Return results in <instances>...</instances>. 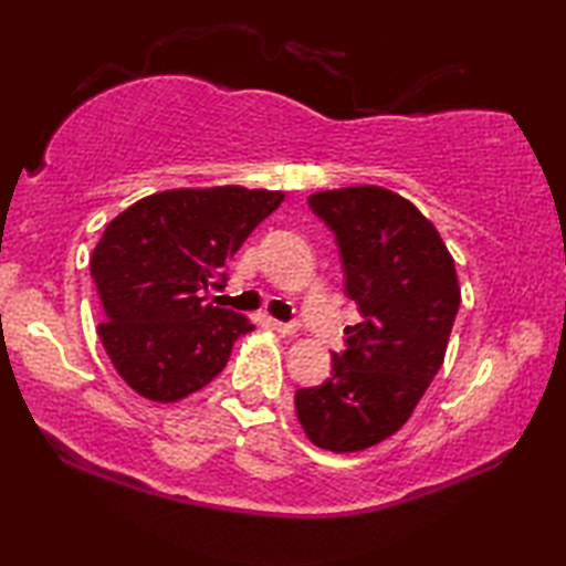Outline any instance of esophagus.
<instances>
[{"instance_id": "esophagus-1", "label": "esophagus", "mask_w": 566, "mask_h": 566, "mask_svg": "<svg viewBox=\"0 0 566 566\" xmlns=\"http://www.w3.org/2000/svg\"><path fill=\"white\" fill-rule=\"evenodd\" d=\"M272 327H274L276 332H280V334H296V324H294V322H280V319H274Z\"/></svg>"}]
</instances>
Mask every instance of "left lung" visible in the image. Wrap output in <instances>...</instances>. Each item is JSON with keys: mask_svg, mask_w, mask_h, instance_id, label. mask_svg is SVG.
<instances>
[{"mask_svg": "<svg viewBox=\"0 0 566 566\" xmlns=\"http://www.w3.org/2000/svg\"><path fill=\"white\" fill-rule=\"evenodd\" d=\"M306 202L334 234L361 319L344 329L329 379L296 389L294 407L314 444L359 452L405 424L442 367L459 310L454 260L434 224L389 189L317 191Z\"/></svg>", "mask_w": 566, "mask_h": 566, "instance_id": "obj_1", "label": "left lung"}]
</instances>
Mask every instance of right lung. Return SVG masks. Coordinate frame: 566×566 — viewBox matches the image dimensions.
<instances>
[{"instance_id":"obj_1","label":"right lung","mask_w":566,"mask_h":566,"mask_svg":"<svg viewBox=\"0 0 566 566\" xmlns=\"http://www.w3.org/2000/svg\"><path fill=\"white\" fill-rule=\"evenodd\" d=\"M282 191L171 189L139 199L104 229L90 272L102 304L99 339L119 377L151 401H177L227 367L242 314L207 302Z\"/></svg>"}]
</instances>
